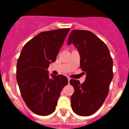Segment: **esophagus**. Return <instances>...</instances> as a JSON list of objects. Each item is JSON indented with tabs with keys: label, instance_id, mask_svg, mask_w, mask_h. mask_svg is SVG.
I'll return each mask as SVG.
<instances>
[{
	"label": "esophagus",
	"instance_id": "1",
	"mask_svg": "<svg viewBox=\"0 0 129 129\" xmlns=\"http://www.w3.org/2000/svg\"><path fill=\"white\" fill-rule=\"evenodd\" d=\"M67 78H68V83H70V81L71 80V78H69V77H68Z\"/></svg>",
	"mask_w": 129,
	"mask_h": 129
}]
</instances>
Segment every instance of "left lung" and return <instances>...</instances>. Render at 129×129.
I'll use <instances>...</instances> for the list:
<instances>
[{"instance_id": "obj_1", "label": "left lung", "mask_w": 129, "mask_h": 129, "mask_svg": "<svg viewBox=\"0 0 129 129\" xmlns=\"http://www.w3.org/2000/svg\"><path fill=\"white\" fill-rule=\"evenodd\" d=\"M71 43L79 52L80 66L86 75L82 84L76 79L70 80L74 89L71 107L77 115L89 116L100 108L108 95L113 61L106 45L91 31L73 30L68 41V45Z\"/></svg>"}]
</instances>
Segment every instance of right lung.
I'll return each mask as SVG.
<instances>
[{"instance_id":"1","label":"right lung","mask_w":129,"mask_h":129,"mask_svg":"<svg viewBox=\"0 0 129 129\" xmlns=\"http://www.w3.org/2000/svg\"><path fill=\"white\" fill-rule=\"evenodd\" d=\"M70 28L40 33L24 45L17 64V81L22 98L34 113L48 115L55 111L63 87L68 84L63 75H49Z\"/></svg>"}]
</instances>
